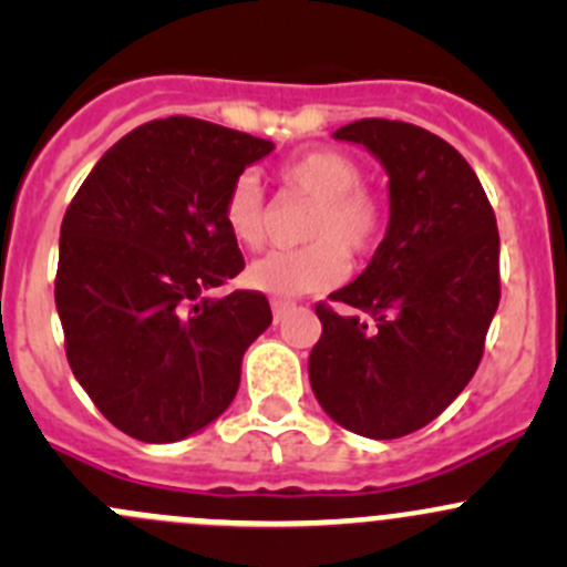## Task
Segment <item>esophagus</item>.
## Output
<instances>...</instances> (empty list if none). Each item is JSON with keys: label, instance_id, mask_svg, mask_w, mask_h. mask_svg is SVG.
<instances>
[{"label": "esophagus", "instance_id": "esophagus-1", "mask_svg": "<svg viewBox=\"0 0 567 567\" xmlns=\"http://www.w3.org/2000/svg\"><path fill=\"white\" fill-rule=\"evenodd\" d=\"M271 310H274V323H282V320L288 318V312L293 310V305H290V301H282V299H274Z\"/></svg>", "mask_w": 567, "mask_h": 567}]
</instances>
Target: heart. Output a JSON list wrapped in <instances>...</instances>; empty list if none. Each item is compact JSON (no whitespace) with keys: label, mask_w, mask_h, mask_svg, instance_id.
Here are the masks:
<instances>
[{"label":"heart","mask_w":567,"mask_h":567,"mask_svg":"<svg viewBox=\"0 0 567 567\" xmlns=\"http://www.w3.org/2000/svg\"><path fill=\"white\" fill-rule=\"evenodd\" d=\"M279 177L301 197L312 199L301 238L307 247L271 251L247 268V285L277 299L323 293L346 279L348 257L368 255L384 227V208L362 188V167L348 153L318 147L290 158ZM225 227L247 249L262 247L268 233L266 205L251 175H241L225 197Z\"/></svg>","instance_id":"b5f03b06"}]
</instances>
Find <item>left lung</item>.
Instances as JSON below:
<instances>
[{"label":"left lung","mask_w":567,"mask_h":567,"mask_svg":"<svg viewBox=\"0 0 567 567\" xmlns=\"http://www.w3.org/2000/svg\"><path fill=\"white\" fill-rule=\"evenodd\" d=\"M334 140L368 147L386 169L390 225L368 268L329 296L373 326L318 305L310 384L346 431L400 439L436 420L483 359L499 307V230L474 169L442 136L370 117Z\"/></svg>","instance_id":"left-lung-1"}]
</instances>
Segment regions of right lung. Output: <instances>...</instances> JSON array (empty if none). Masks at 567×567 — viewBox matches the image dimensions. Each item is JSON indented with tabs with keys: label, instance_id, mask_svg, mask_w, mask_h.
Instances as JSON below:
<instances>
[{
	"label": "right lung",
	"instance_id": "add662e5",
	"mask_svg": "<svg viewBox=\"0 0 567 567\" xmlns=\"http://www.w3.org/2000/svg\"><path fill=\"white\" fill-rule=\"evenodd\" d=\"M271 151L205 120H153L109 147L68 205L54 282L68 364L101 414L140 442L210 425L271 326L257 290L205 296L241 274L221 208Z\"/></svg>",
	"mask_w": 567,
	"mask_h": 567
}]
</instances>
